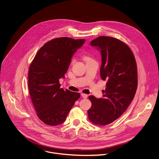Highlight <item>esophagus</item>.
I'll return each mask as SVG.
<instances>
[{"instance_id": "obj_1", "label": "esophagus", "mask_w": 159, "mask_h": 159, "mask_svg": "<svg viewBox=\"0 0 159 159\" xmlns=\"http://www.w3.org/2000/svg\"><path fill=\"white\" fill-rule=\"evenodd\" d=\"M81 96H82L84 98H87V97H88V95H87V94H85V93H82Z\"/></svg>"}]
</instances>
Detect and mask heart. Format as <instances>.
Listing matches in <instances>:
<instances>
[{
	"instance_id": "1",
	"label": "heart",
	"mask_w": 159,
	"mask_h": 159,
	"mask_svg": "<svg viewBox=\"0 0 159 159\" xmlns=\"http://www.w3.org/2000/svg\"><path fill=\"white\" fill-rule=\"evenodd\" d=\"M84 59H85V60H89V59H91V58H89V57H85ZM74 61H75L74 58H72V60H71V64L74 63Z\"/></svg>"
}]
</instances>
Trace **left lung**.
<instances>
[{
  "mask_svg": "<svg viewBox=\"0 0 159 159\" xmlns=\"http://www.w3.org/2000/svg\"><path fill=\"white\" fill-rule=\"evenodd\" d=\"M90 44L101 51L100 75L107 83L102 98L89 96L92 102L89 119L95 125L104 126L119 118L134 98L138 87L137 66L130 48L117 39L99 36Z\"/></svg>",
  "mask_w": 159,
  "mask_h": 159,
  "instance_id": "1",
  "label": "left lung"
}]
</instances>
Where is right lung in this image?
Instances as JSON below:
<instances>
[{
    "instance_id": "1",
    "label": "right lung",
    "mask_w": 159,
    "mask_h": 159,
    "mask_svg": "<svg viewBox=\"0 0 159 159\" xmlns=\"http://www.w3.org/2000/svg\"><path fill=\"white\" fill-rule=\"evenodd\" d=\"M85 39L69 37L53 39L37 52L29 67L28 89L33 106L44 124L57 126L66 120L80 95L60 89L73 54Z\"/></svg>"
}]
</instances>
